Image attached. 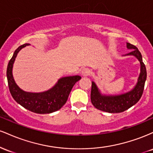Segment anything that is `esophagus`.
Instances as JSON below:
<instances>
[{"label": "esophagus", "mask_w": 153, "mask_h": 153, "mask_svg": "<svg viewBox=\"0 0 153 153\" xmlns=\"http://www.w3.org/2000/svg\"><path fill=\"white\" fill-rule=\"evenodd\" d=\"M91 71L88 69V68H84L82 71V75H83L84 76H87V75H90Z\"/></svg>", "instance_id": "esophagus-1"}]
</instances>
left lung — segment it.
<instances>
[{
  "instance_id": "left-lung-1",
  "label": "left lung",
  "mask_w": 153,
  "mask_h": 153,
  "mask_svg": "<svg viewBox=\"0 0 153 153\" xmlns=\"http://www.w3.org/2000/svg\"><path fill=\"white\" fill-rule=\"evenodd\" d=\"M127 47L132 50L126 55H133L140 62V74L137 82L132 90L126 94L117 96H105L100 93L96 83L92 82L91 93V103L97 109L108 113H120L127 110L138 102L143 94L145 82L147 78V71L143 62L142 54L134 45L127 43Z\"/></svg>"
}]
</instances>
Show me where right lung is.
I'll use <instances>...</instances> for the list:
<instances>
[{
    "label": "right lung",
    "mask_w": 153,
    "mask_h": 153,
    "mask_svg": "<svg viewBox=\"0 0 153 153\" xmlns=\"http://www.w3.org/2000/svg\"><path fill=\"white\" fill-rule=\"evenodd\" d=\"M29 44L21 45L13 53L7 67V79L10 94L13 99L27 110L36 114H50L60 109L66 103L70 93L75 82L81 77L79 75L64 77L60 78L53 88L41 93L26 92L15 82L12 74L13 65L18 52Z\"/></svg>",
    "instance_id": "add662e5"
}]
</instances>
